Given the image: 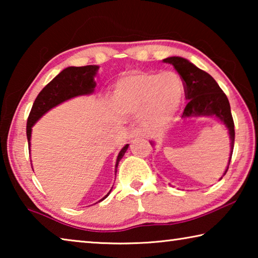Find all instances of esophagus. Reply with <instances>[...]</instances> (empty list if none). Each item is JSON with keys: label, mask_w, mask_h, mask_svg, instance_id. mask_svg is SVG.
I'll use <instances>...</instances> for the list:
<instances>
[{"label": "esophagus", "mask_w": 258, "mask_h": 258, "mask_svg": "<svg viewBox=\"0 0 258 258\" xmlns=\"http://www.w3.org/2000/svg\"><path fill=\"white\" fill-rule=\"evenodd\" d=\"M130 137L131 138H140V137H145V131L142 128H133L132 131L130 132Z\"/></svg>", "instance_id": "1"}]
</instances>
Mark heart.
Here are the masks:
<instances>
[{
    "instance_id": "b5f03b06",
    "label": "heart",
    "mask_w": 258,
    "mask_h": 258,
    "mask_svg": "<svg viewBox=\"0 0 258 258\" xmlns=\"http://www.w3.org/2000/svg\"><path fill=\"white\" fill-rule=\"evenodd\" d=\"M184 84L175 72H131L113 85L112 101L124 111H142L148 128L164 130L175 120Z\"/></svg>"
}]
</instances>
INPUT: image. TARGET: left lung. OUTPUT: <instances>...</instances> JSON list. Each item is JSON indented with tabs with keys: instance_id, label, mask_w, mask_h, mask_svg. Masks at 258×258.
<instances>
[{
	"instance_id": "obj_1",
	"label": "left lung",
	"mask_w": 258,
	"mask_h": 258,
	"mask_svg": "<svg viewBox=\"0 0 258 258\" xmlns=\"http://www.w3.org/2000/svg\"><path fill=\"white\" fill-rule=\"evenodd\" d=\"M164 62L173 64L180 74L185 89V99L187 104L183 111V118L192 117H215L225 125L229 131L230 138V158L223 176L229 169L230 160L232 157L234 147V123L229 100L221 90L216 81L208 73L202 71L187 59L181 56H168ZM151 146L155 145L151 141ZM222 178V177H221ZM220 178V180H221Z\"/></svg>"
}]
</instances>
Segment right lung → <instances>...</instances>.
Listing matches in <instances>:
<instances>
[{"label": "right lung", "mask_w": 258, "mask_h": 258, "mask_svg": "<svg viewBox=\"0 0 258 258\" xmlns=\"http://www.w3.org/2000/svg\"><path fill=\"white\" fill-rule=\"evenodd\" d=\"M99 71V66L90 64L84 67H67L62 72L59 73L44 89H43L37 98L35 99L32 110L28 116L27 120V140L28 148L30 150V139H32V130L35 123L41 118L43 115L51 110L52 108L58 106L67 100L73 98L81 97V95H90L94 92L95 84L94 77L97 76ZM130 145H125L117 156L116 166H115V175L117 173V167L120 159L123 158L126 150L128 149ZM112 189V187H111ZM111 191V190H110ZM110 191L99 200L102 202L106 199Z\"/></svg>", "instance_id": "1"}]
</instances>
